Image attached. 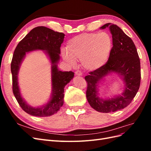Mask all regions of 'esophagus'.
Returning a JSON list of instances; mask_svg holds the SVG:
<instances>
[{"label":"esophagus","mask_w":151,"mask_h":151,"mask_svg":"<svg viewBox=\"0 0 151 151\" xmlns=\"http://www.w3.org/2000/svg\"><path fill=\"white\" fill-rule=\"evenodd\" d=\"M75 74H76V76H81L82 75H83V74H82V72L80 70L76 71Z\"/></svg>","instance_id":"34e87169"}]
</instances>
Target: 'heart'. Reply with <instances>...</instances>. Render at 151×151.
<instances>
[{
    "instance_id": "obj_1",
    "label": "heart",
    "mask_w": 151,
    "mask_h": 151,
    "mask_svg": "<svg viewBox=\"0 0 151 151\" xmlns=\"http://www.w3.org/2000/svg\"><path fill=\"white\" fill-rule=\"evenodd\" d=\"M113 40L106 32L84 33L71 38L67 43V51L62 50V58L71 66L81 60L83 67L95 70L103 67L110 56Z\"/></svg>"
}]
</instances>
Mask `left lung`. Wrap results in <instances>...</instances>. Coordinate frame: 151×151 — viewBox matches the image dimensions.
Instances as JSON below:
<instances>
[{
	"mask_svg": "<svg viewBox=\"0 0 151 151\" xmlns=\"http://www.w3.org/2000/svg\"><path fill=\"white\" fill-rule=\"evenodd\" d=\"M106 28L113 39L110 56L106 64L85 77L88 83V101L95 110L101 113L115 112L127 107L137 93L141 78L140 59L133 41L115 24L107 23L100 29ZM111 73H116L123 81V93L112 98L99 97V84L104 77Z\"/></svg>",
	"mask_w": 151,
	"mask_h": 151,
	"instance_id": "1",
	"label": "left lung"
}]
</instances>
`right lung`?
<instances>
[{"label":"right lung","mask_w":151,"mask_h":151,"mask_svg":"<svg viewBox=\"0 0 151 151\" xmlns=\"http://www.w3.org/2000/svg\"><path fill=\"white\" fill-rule=\"evenodd\" d=\"M64 36L63 33L54 31L47 27H36L18 43L14 52L11 65L12 91L22 109L31 115L39 117L51 116L57 113L63 104L64 88L74 76V73L72 71L62 72L58 68L57 64L60 58V47ZM36 50L43 51L51 63L52 93L47 104L33 107L22 97L18 82V74L26 53Z\"/></svg>","instance_id":"1"}]
</instances>
